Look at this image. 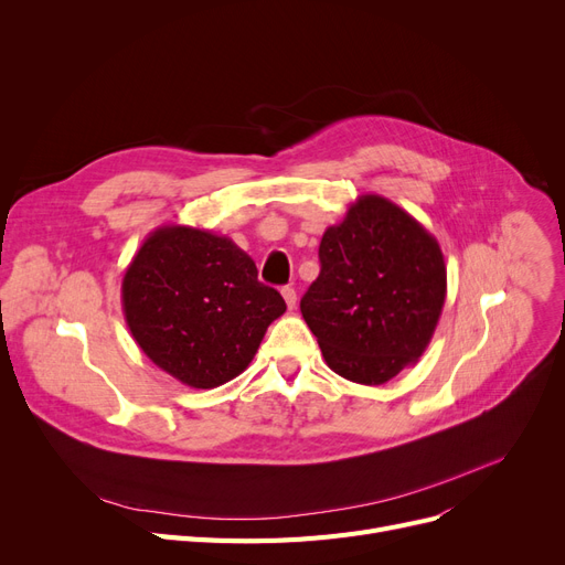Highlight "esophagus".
I'll return each instance as SVG.
<instances>
[{
	"instance_id": "34e87169",
	"label": "esophagus",
	"mask_w": 565,
	"mask_h": 565,
	"mask_svg": "<svg viewBox=\"0 0 565 565\" xmlns=\"http://www.w3.org/2000/svg\"><path fill=\"white\" fill-rule=\"evenodd\" d=\"M281 295H284L288 309H295V305H298V292H295V288L286 286V288H281Z\"/></svg>"
}]
</instances>
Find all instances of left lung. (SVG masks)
Listing matches in <instances>:
<instances>
[{
  "label": "left lung",
  "instance_id": "left-lung-1",
  "mask_svg": "<svg viewBox=\"0 0 565 565\" xmlns=\"http://www.w3.org/2000/svg\"><path fill=\"white\" fill-rule=\"evenodd\" d=\"M318 256L300 311L328 366L373 387L417 364L447 300L435 235L394 201L362 194L322 233Z\"/></svg>",
  "mask_w": 565,
  "mask_h": 565
}]
</instances>
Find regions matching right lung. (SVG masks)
Returning <instances> with one entry per match:
<instances>
[{"mask_svg":"<svg viewBox=\"0 0 565 565\" xmlns=\"http://www.w3.org/2000/svg\"><path fill=\"white\" fill-rule=\"evenodd\" d=\"M121 305L146 358L192 390L241 375L286 311L231 237L183 224L148 233L126 267Z\"/></svg>","mask_w":565,"mask_h":565,"instance_id":"1","label":"right lung"}]
</instances>
